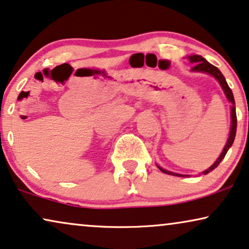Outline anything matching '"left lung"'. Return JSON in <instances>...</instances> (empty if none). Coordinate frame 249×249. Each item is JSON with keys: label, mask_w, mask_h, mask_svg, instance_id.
<instances>
[{"label": "left lung", "mask_w": 249, "mask_h": 249, "mask_svg": "<svg viewBox=\"0 0 249 249\" xmlns=\"http://www.w3.org/2000/svg\"><path fill=\"white\" fill-rule=\"evenodd\" d=\"M188 60L190 62L191 65H194V67L191 68V71H195V72H205V74H208L211 76H213V77L216 79L218 82V84L221 85L222 90H223L225 97H227L228 101L231 104V107H230V116H231V126H230V133H229V138H228V141L227 143H225L223 150H222L221 155L218 156V158L215 160V163L212 165L211 167H208L207 170H205L203 173L201 174H207L210 173L214 170V168H216L218 166V164L221 163L222 159L225 157V155H227V152L229 149L231 148V145H232L233 141H234V138H236V132H237V115H236V102H234V98H233V94H232V91H231V89L229 88L227 81H225L224 76L222 75V72L220 71V69L217 67H215L212 64H210L206 59L201 57V55H198V54H192V55H189L188 57ZM157 167L163 173L165 174H170V175H174V177H190V175H185V174H178V173H174V172H171V171H167L165 170V168L160 167L159 165H157Z\"/></svg>", "instance_id": "left-lung-1"}]
</instances>
